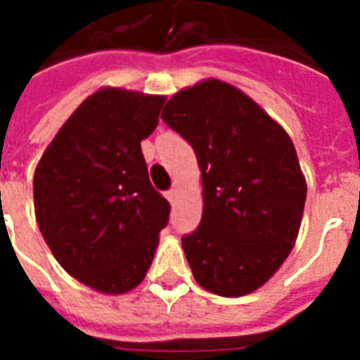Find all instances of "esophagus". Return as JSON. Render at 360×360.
<instances>
[{
  "label": "esophagus",
  "instance_id": "1",
  "mask_svg": "<svg viewBox=\"0 0 360 360\" xmlns=\"http://www.w3.org/2000/svg\"><path fill=\"white\" fill-rule=\"evenodd\" d=\"M165 198H167V200H169V202H175V198H177V188H172V191H167V193H165Z\"/></svg>",
  "mask_w": 360,
  "mask_h": 360
}]
</instances>
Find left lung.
<instances>
[{
    "label": "left lung",
    "mask_w": 360,
    "mask_h": 360,
    "mask_svg": "<svg viewBox=\"0 0 360 360\" xmlns=\"http://www.w3.org/2000/svg\"><path fill=\"white\" fill-rule=\"evenodd\" d=\"M162 119L193 146L202 173V219L183 235L198 285L241 297L289 257L307 183L289 134L255 100L208 79L177 92Z\"/></svg>",
    "instance_id": "obj_1"
}]
</instances>
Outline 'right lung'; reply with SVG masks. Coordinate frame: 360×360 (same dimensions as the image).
<instances>
[{
	"label": "right lung",
	"mask_w": 360,
	"mask_h": 360,
	"mask_svg": "<svg viewBox=\"0 0 360 360\" xmlns=\"http://www.w3.org/2000/svg\"><path fill=\"white\" fill-rule=\"evenodd\" d=\"M164 96L102 89L59 129L34 172L36 221L67 274L100 293L141 283L167 226L169 202L152 187L141 141Z\"/></svg>",
	"instance_id": "add662e5"
}]
</instances>
